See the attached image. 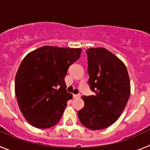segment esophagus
<instances>
[{"mask_svg":"<svg viewBox=\"0 0 150 150\" xmlns=\"http://www.w3.org/2000/svg\"><path fill=\"white\" fill-rule=\"evenodd\" d=\"M73 97H74V98H79V97H80V94H77V95L74 94V95H73Z\"/></svg>","mask_w":150,"mask_h":150,"instance_id":"1","label":"esophagus"}]
</instances>
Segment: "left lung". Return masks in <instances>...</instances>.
<instances>
[{"instance_id": "1", "label": "left lung", "mask_w": 150, "mask_h": 150, "mask_svg": "<svg viewBox=\"0 0 150 150\" xmlns=\"http://www.w3.org/2000/svg\"><path fill=\"white\" fill-rule=\"evenodd\" d=\"M86 53L88 84L95 95L82 97L85 105L78 116L86 128L104 129L119 119L126 106L129 76L125 64L105 48H89Z\"/></svg>"}]
</instances>
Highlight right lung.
<instances>
[{
    "label": "right lung",
    "mask_w": 150,
    "mask_h": 150,
    "mask_svg": "<svg viewBox=\"0 0 150 150\" xmlns=\"http://www.w3.org/2000/svg\"><path fill=\"white\" fill-rule=\"evenodd\" d=\"M81 52L80 48L44 46L24 58L16 75L15 91L19 109L31 125L49 128L61 120L73 98L66 91L64 77Z\"/></svg>",
    "instance_id": "right-lung-1"
}]
</instances>
